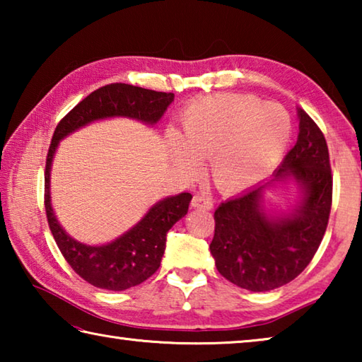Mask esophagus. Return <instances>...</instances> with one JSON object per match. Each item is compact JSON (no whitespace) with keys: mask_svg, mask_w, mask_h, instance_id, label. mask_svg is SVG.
I'll return each instance as SVG.
<instances>
[{"mask_svg":"<svg viewBox=\"0 0 362 362\" xmlns=\"http://www.w3.org/2000/svg\"><path fill=\"white\" fill-rule=\"evenodd\" d=\"M192 206L194 207V209L211 211L212 209V201L209 198H206V196L196 194V196H193V199H192Z\"/></svg>","mask_w":362,"mask_h":362,"instance_id":"obj_1","label":"esophagus"}]
</instances>
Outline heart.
<instances>
[{
  "instance_id": "obj_1",
  "label": "heart",
  "mask_w": 362,
  "mask_h": 362,
  "mask_svg": "<svg viewBox=\"0 0 362 362\" xmlns=\"http://www.w3.org/2000/svg\"><path fill=\"white\" fill-rule=\"evenodd\" d=\"M291 118L278 103L247 94H216L189 105L180 134L168 137L170 159L187 175L209 156V177L222 192H240L263 179L283 158Z\"/></svg>"
}]
</instances>
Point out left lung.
<instances>
[{"instance_id":"8db88e82","label":"left lung","mask_w":362,"mask_h":362,"mask_svg":"<svg viewBox=\"0 0 362 362\" xmlns=\"http://www.w3.org/2000/svg\"><path fill=\"white\" fill-rule=\"evenodd\" d=\"M298 137L273 179L235 196L214 214L211 254L218 273L252 292H267L296 279L313 259L332 206V170L324 134L302 108ZM293 178L303 199L289 216H268L262 192L272 181Z\"/></svg>"}]
</instances>
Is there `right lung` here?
I'll use <instances>...</instances> for the list:
<instances>
[{"mask_svg": "<svg viewBox=\"0 0 362 362\" xmlns=\"http://www.w3.org/2000/svg\"><path fill=\"white\" fill-rule=\"evenodd\" d=\"M173 100V93H156L124 83L107 84L79 102L60 119L54 131L45 170L47 223L69 265L84 281L99 289L126 291L148 279L161 265L168 231L185 217L193 196L189 193L168 196L151 206L139 223L115 241L102 246H88L66 235L52 209L51 166L57 145L79 127L115 116H124L153 126L161 119Z\"/></svg>", "mask_w": 362, "mask_h": 362, "instance_id": "right-lung-1", "label": "right lung"}]
</instances>
